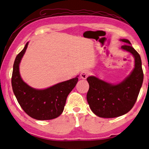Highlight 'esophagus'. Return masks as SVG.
<instances>
[{
    "label": "esophagus",
    "mask_w": 149,
    "mask_h": 149,
    "mask_svg": "<svg viewBox=\"0 0 149 149\" xmlns=\"http://www.w3.org/2000/svg\"><path fill=\"white\" fill-rule=\"evenodd\" d=\"M89 75V72L88 71H86V70H84V71L81 72L80 78H82V79H86L87 77H88Z\"/></svg>",
    "instance_id": "34e87169"
}]
</instances>
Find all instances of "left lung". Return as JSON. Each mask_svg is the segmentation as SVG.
Here are the masks:
<instances>
[{"mask_svg":"<svg viewBox=\"0 0 149 149\" xmlns=\"http://www.w3.org/2000/svg\"><path fill=\"white\" fill-rule=\"evenodd\" d=\"M127 43L121 46L123 50L131 53L135 65L130 75L123 82L112 84L94 76L87 78L89 88L87 100L91 111L100 117L113 118L125 115L136 103L143 81L141 60L139 54L126 39L120 40Z\"/></svg>","mask_w":149,"mask_h":149,"instance_id":"8db88e82","label":"left lung"}]
</instances>
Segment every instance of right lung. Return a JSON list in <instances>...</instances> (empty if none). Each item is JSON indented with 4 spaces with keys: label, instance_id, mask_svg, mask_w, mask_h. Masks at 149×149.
<instances>
[{
    "label": "right lung",
    "instance_id": "right-lung-1",
    "mask_svg": "<svg viewBox=\"0 0 149 149\" xmlns=\"http://www.w3.org/2000/svg\"><path fill=\"white\" fill-rule=\"evenodd\" d=\"M29 42L15 58L13 63L12 86L19 105L26 113L37 120H50L62 113L67 97L77 84V77L44 89H36L25 83L19 72V64Z\"/></svg>",
    "mask_w": 149,
    "mask_h": 149
}]
</instances>
